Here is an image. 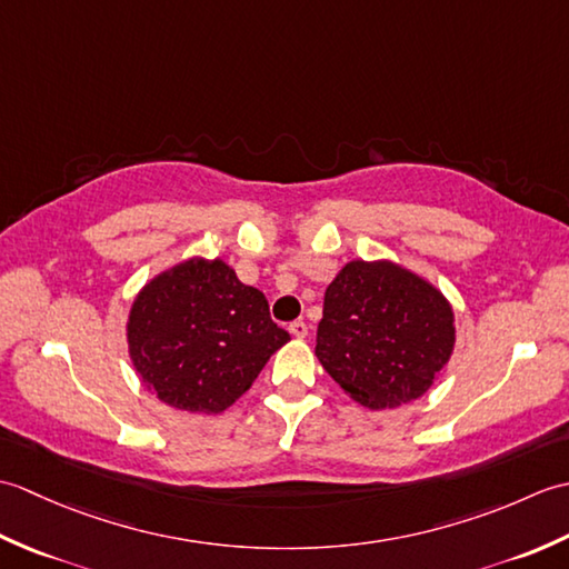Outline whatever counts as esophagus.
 Instances as JSON below:
<instances>
[{
  "mask_svg": "<svg viewBox=\"0 0 569 569\" xmlns=\"http://www.w3.org/2000/svg\"><path fill=\"white\" fill-rule=\"evenodd\" d=\"M288 332H291L296 340H303V337H308V325L303 320H296L288 325Z\"/></svg>",
  "mask_w": 569,
  "mask_h": 569,
  "instance_id": "esophagus-1",
  "label": "esophagus"
}]
</instances>
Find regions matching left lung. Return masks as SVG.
<instances>
[{
	"label": "left lung",
	"mask_w": 569,
	"mask_h": 569,
	"mask_svg": "<svg viewBox=\"0 0 569 569\" xmlns=\"http://www.w3.org/2000/svg\"><path fill=\"white\" fill-rule=\"evenodd\" d=\"M455 340L438 286L391 259H355L325 291L316 357L352 401L383 410L428 393Z\"/></svg>",
	"instance_id": "obj_1"
}]
</instances>
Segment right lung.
I'll list each match as a JSON object with an SVG mask.
<instances>
[{"instance_id": "obj_1", "label": "right lung", "mask_w": 569, "mask_h": 569, "mask_svg": "<svg viewBox=\"0 0 569 569\" xmlns=\"http://www.w3.org/2000/svg\"><path fill=\"white\" fill-rule=\"evenodd\" d=\"M288 340L266 296L222 259L190 257L156 273L127 316L137 377L161 403L186 413H222Z\"/></svg>"}]
</instances>
